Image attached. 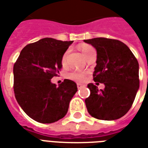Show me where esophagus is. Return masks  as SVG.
Wrapping results in <instances>:
<instances>
[{"mask_svg":"<svg viewBox=\"0 0 148 148\" xmlns=\"http://www.w3.org/2000/svg\"><path fill=\"white\" fill-rule=\"evenodd\" d=\"M77 88H81V87H82V84H80V83H77Z\"/></svg>","mask_w":148,"mask_h":148,"instance_id":"34e87169","label":"esophagus"}]
</instances>
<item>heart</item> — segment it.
I'll return each instance as SVG.
<instances>
[{
  "label": "heart",
  "mask_w": 148,
  "mask_h": 148,
  "mask_svg": "<svg viewBox=\"0 0 148 148\" xmlns=\"http://www.w3.org/2000/svg\"><path fill=\"white\" fill-rule=\"evenodd\" d=\"M80 49L81 51L83 53L84 56H86V55L89 53V52L93 50V48L91 46V45H82L80 46ZM67 55H68V51L64 53V55L62 57V60H61V63H62V65L65 66L66 64V58H67ZM67 77L71 80H74L75 82H84L85 79V74L84 72H82V71H71L68 74Z\"/></svg>",
  "instance_id": "b5f03b06"
}]
</instances>
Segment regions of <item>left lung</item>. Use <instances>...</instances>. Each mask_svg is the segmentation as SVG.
<instances>
[{
	"instance_id": "obj_1",
	"label": "left lung",
	"mask_w": 148,
	"mask_h": 148,
	"mask_svg": "<svg viewBox=\"0 0 148 148\" xmlns=\"http://www.w3.org/2000/svg\"><path fill=\"white\" fill-rule=\"evenodd\" d=\"M84 41L92 45L97 53L94 82L105 85L104 89L99 90L92 83L88 85L90 96L85 100L88 112L100 120L120 119L132 107L139 89L138 61L119 40L96 38Z\"/></svg>"
}]
</instances>
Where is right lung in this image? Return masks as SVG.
<instances>
[{
    "mask_svg": "<svg viewBox=\"0 0 148 148\" xmlns=\"http://www.w3.org/2000/svg\"><path fill=\"white\" fill-rule=\"evenodd\" d=\"M73 41L45 38L24 47L13 67L14 92L29 118L52 123L66 114L77 92L76 83L65 79L59 86L51 79L62 68V57Z\"/></svg>",
    "mask_w": 148,
    "mask_h": 148,
    "instance_id": "right-lung-1",
    "label": "right lung"
}]
</instances>
